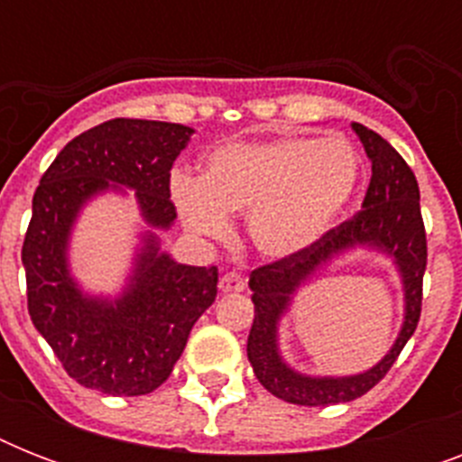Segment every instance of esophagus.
Masks as SVG:
<instances>
[{
  "label": "esophagus",
  "instance_id": "obj_1",
  "mask_svg": "<svg viewBox=\"0 0 462 462\" xmlns=\"http://www.w3.org/2000/svg\"><path fill=\"white\" fill-rule=\"evenodd\" d=\"M245 288L246 281L239 273H235V271H230V273H225L223 278H220V290H223V292H242Z\"/></svg>",
  "mask_w": 462,
  "mask_h": 462
}]
</instances>
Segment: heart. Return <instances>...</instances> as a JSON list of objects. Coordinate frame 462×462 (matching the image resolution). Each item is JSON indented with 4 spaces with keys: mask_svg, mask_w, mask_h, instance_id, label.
Wrapping results in <instances>:
<instances>
[{
    "mask_svg": "<svg viewBox=\"0 0 462 462\" xmlns=\"http://www.w3.org/2000/svg\"><path fill=\"white\" fill-rule=\"evenodd\" d=\"M359 170L357 148L343 136L249 141L216 148L201 180L177 177L172 196L194 235L225 237L227 213H246L252 245L285 259L321 239L355 194Z\"/></svg>",
    "mask_w": 462,
    "mask_h": 462,
    "instance_id": "1",
    "label": "heart"
}]
</instances>
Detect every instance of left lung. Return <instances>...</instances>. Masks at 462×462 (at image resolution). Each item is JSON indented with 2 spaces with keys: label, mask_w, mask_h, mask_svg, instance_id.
<instances>
[{
  "label": "left lung",
  "mask_w": 462,
  "mask_h": 462,
  "mask_svg": "<svg viewBox=\"0 0 462 462\" xmlns=\"http://www.w3.org/2000/svg\"><path fill=\"white\" fill-rule=\"evenodd\" d=\"M352 129L372 160V181L362 201V210L323 232L321 239H316L304 252L254 268L249 275V288L254 292V323L246 340V357L252 362L254 374L261 386L275 398L309 408L350 402L372 391L393 366L410 336L415 333L422 314L427 232L420 210L415 172L379 134L357 122ZM357 244L388 253L402 271L406 288V321L394 347L379 365L355 377H307L290 370L277 352V321L282 311L307 277L333 255Z\"/></svg>",
  "instance_id": "obj_1"
}]
</instances>
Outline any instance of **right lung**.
Wrapping results in <instances>:
<instances>
[{
    "mask_svg": "<svg viewBox=\"0 0 462 462\" xmlns=\"http://www.w3.org/2000/svg\"><path fill=\"white\" fill-rule=\"evenodd\" d=\"M194 129L151 119H110L61 148L32 194L21 261L32 326L81 386L107 395H146L165 383L191 326L216 302L217 268L184 266L148 232L129 288L115 302L83 295L69 273V232L90 196L136 191L153 227L177 217L170 170ZM113 184L110 185L109 181Z\"/></svg>",
    "mask_w": 462,
    "mask_h": 462,
    "instance_id": "right-lung-1",
    "label": "right lung"
}]
</instances>
